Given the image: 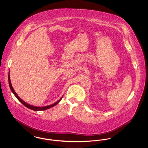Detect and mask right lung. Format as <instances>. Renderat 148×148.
Wrapping results in <instances>:
<instances>
[{
    "label": "right lung",
    "mask_w": 148,
    "mask_h": 148,
    "mask_svg": "<svg viewBox=\"0 0 148 148\" xmlns=\"http://www.w3.org/2000/svg\"><path fill=\"white\" fill-rule=\"evenodd\" d=\"M8 81H9V87L10 88V90L14 94V95L15 96V97L16 98L18 99V100L24 106L26 107H27L29 109H31V110H34V111H42V110H47V109H48L54 106H56L57 104L59 103V102L62 100V99L63 98V97H62L59 100H58L57 101H56V103H54V104H51L49 106H42V107H39V106H32L30 104H29L28 103H26L25 101H23L22 99H21L18 95L14 91V89L12 85V83H11V81H10V75H9H9H8Z\"/></svg>",
    "instance_id": "1"
}]
</instances>
